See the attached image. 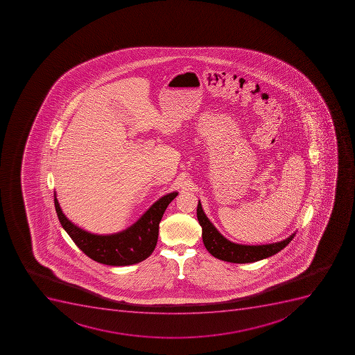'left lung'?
<instances>
[{
	"label": "left lung",
	"instance_id": "left-lung-1",
	"mask_svg": "<svg viewBox=\"0 0 355 355\" xmlns=\"http://www.w3.org/2000/svg\"><path fill=\"white\" fill-rule=\"evenodd\" d=\"M197 217L202 227V240L205 247L217 259L223 261L234 262V263H248V262L259 261L268 257L274 256L290 243L295 234L291 235L286 240L277 243L266 244V245H242L235 244L226 240L215 226L209 222L201 208L200 201L198 202Z\"/></svg>",
	"mask_w": 355,
	"mask_h": 355
}]
</instances>
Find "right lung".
I'll use <instances>...</instances> for the list:
<instances>
[{
	"mask_svg": "<svg viewBox=\"0 0 355 355\" xmlns=\"http://www.w3.org/2000/svg\"><path fill=\"white\" fill-rule=\"evenodd\" d=\"M176 196L178 192L164 196L135 225L112 235H95L83 231L62 213L56 197L54 204L62 227L86 256L104 265L128 266L138 263L153 253L157 243L159 222L167 206Z\"/></svg>",
	"mask_w": 355,
	"mask_h": 355,
	"instance_id": "1",
	"label": "right lung"
}]
</instances>
